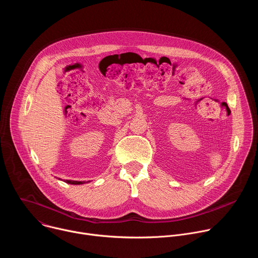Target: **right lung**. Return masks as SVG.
I'll return each mask as SVG.
<instances>
[{"label":"right lung","mask_w":258,"mask_h":258,"mask_svg":"<svg viewBox=\"0 0 258 258\" xmlns=\"http://www.w3.org/2000/svg\"><path fill=\"white\" fill-rule=\"evenodd\" d=\"M58 179H60V178H58ZM65 182H67V183H71V185H81V183H85L86 181H78V180H69V179H66V180H64ZM90 181V180H89ZM89 181H87V182H89Z\"/></svg>","instance_id":"obj_1"}]
</instances>
